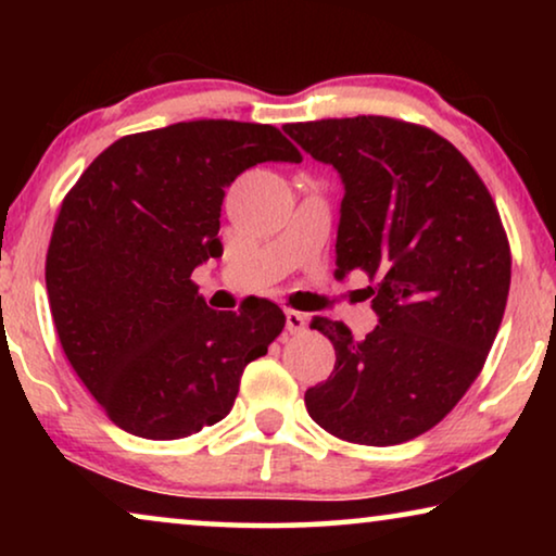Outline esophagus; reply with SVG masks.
I'll return each mask as SVG.
<instances>
[{
    "mask_svg": "<svg viewBox=\"0 0 556 556\" xmlns=\"http://www.w3.org/2000/svg\"><path fill=\"white\" fill-rule=\"evenodd\" d=\"M286 329L291 333H303L308 329V316L299 311H286Z\"/></svg>",
    "mask_w": 556,
    "mask_h": 556,
    "instance_id": "esophagus-1",
    "label": "esophagus"
}]
</instances>
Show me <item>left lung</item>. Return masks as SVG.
Masks as SVG:
<instances>
[{
    "instance_id": "8db88e82",
    "label": "left lung",
    "mask_w": 556,
    "mask_h": 556,
    "mask_svg": "<svg viewBox=\"0 0 556 556\" xmlns=\"http://www.w3.org/2000/svg\"><path fill=\"white\" fill-rule=\"evenodd\" d=\"M283 131L344 181L337 276L367 273L379 326L356 341L314 316L333 344L306 409L356 445L407 443L443 420L481 375L511 286V248L483 179L432 128L387 116L324 118Z\"/></svg>"
}]
</instances>
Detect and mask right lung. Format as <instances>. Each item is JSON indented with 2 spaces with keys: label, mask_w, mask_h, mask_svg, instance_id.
Instances as JSON below:
<instances>
[{
  "label": "right lung",
  "mask_w": 556,
  "mask_h": 556,
  "mask_svg": "<svg viewBox=\"0 0 556 556\" xmlns=\"http://www.w3.org/2000/svg\"><path fill=\"white\" fill-rule=\"evenodd\" d=\"M261 162H301L268 124L210 118L113 141L60 204L45 261L63 352L121 430L179 440L223 420L242 369L286 316L268 299L212 311L192 280L223 255L225 189Z\"/></svg>",
  "instance_id": "obj_1"
}]
</instances>
